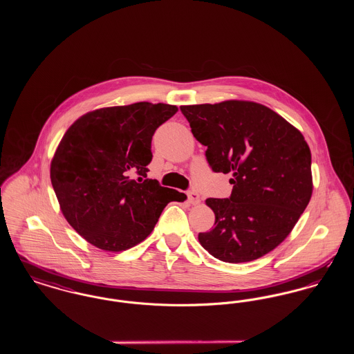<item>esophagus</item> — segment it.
<instances>
[{
	"label": "esophagus",
	"mask_w": 354,
	"mask_h": 354,
	"mask_svg": "<svg viewBox=\"0 0 354 354\" xmlns=\"http://www.w3.org/2000/svg\"><path fill=\"white\" fill-rule=\"evenodd\" d=\"M187 196H188V202L191 204H199L201 203V196L196 191H188Z\"/></svg>",
	"instance_id": "1"
}]
</instances>
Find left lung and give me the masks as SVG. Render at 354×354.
<instances>
[{"label": "left lung", "mask_w": 354, "mask_h": 354, "mask_svg": "<svg viewBox=\"0 0 354 354\" xmlns=\"http://www.w3.org/2000/svg\"><path fill=\"white\" fill-rule=\"evenodd\" d=\"M180 111L207 147L212 171L234 176L230 198L205 201L215 227L198 236L203 248L225 263L270 252L290 234L312 196V155L303 134L254 102L180 106Z\"/></svg>", "instance_id": "1"}]
</instances>
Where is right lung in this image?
Here are the masks:
<instances>
[{"label": "right lung", "mask_w": 354, "mask_h": 354, "mask_svg": "<svg viewBox=\"0 0 354 354\" xmlns=\"http://www.w3.org/2000/svg\"><path fill=\"white\" fill-rule=\"evenodd\" d=\"M176 111L138 102L87 113L68 127L51 160V185L86 241L110 252L129 250L151 234L169 202L187 198L147 179L152 135Z\"/></svg>", "instance_id": "add662e5"}]
</instances>
